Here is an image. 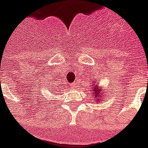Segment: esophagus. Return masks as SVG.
Listing matches in <instances>:
<instances>
[{
    "mask_svg": "<svg viewBox=\"0 0 148 148\" xmlns=\"http://www.w3.org/2000/svg\"><path fill=\"white\" fill-rule=\"evenodd\" d=\"M77 86H78V83H77V81H75V82H73L72 85H71L72 88H76Z\"/></svg>",
    "mask_w": 148,
    "mask_h": 148,
    "instance_id": "obj_1",
    "label": "esophagus"
}]
</instances>
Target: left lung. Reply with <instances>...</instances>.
Segmentation results:
<instances>
[{"label":"left lung","instance_id":"left-lung-1","mask_svg":"<svg viewBox=\"0 0 148 148\" xmlns=\"http://www.w3.org/2000/svg\"><path fill=\"white\" fill-rule=\"evenodd\" d=\"M97 83V82H96ZM94 85V92H93V95L95 96V101L97 103H99L100 100L103 99L104 94L102 92L101 90V87H99L98 85H95V83L93 84Z\"/></svg>","mask_w":148,"mask_h":148}]
</instances>
